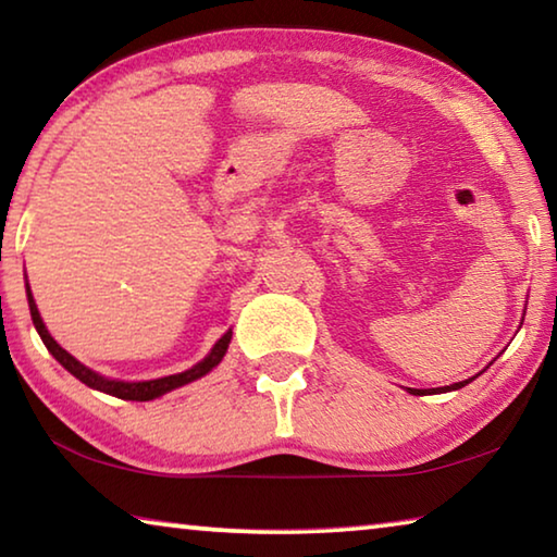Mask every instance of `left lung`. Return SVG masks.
Returning <instances> with one entry per match:
<instances>
[{
	"label": "left lung",
	"instance_id": "8db88e82",
	"mask_svg": "<svg viewBox=\"0 0 557 557\" xmlns=\"http://www.w3.org/2000/svg\"><path fill=\"white\" fill-rule=\"evenodd\" d=\"M474 379H476V375H474ZM474 379L461 381V383H451V385H447V388H442V391H457V388H465V385H467V383H471ZM410 393H412V395H425V391H414V388H410Z\"/></svg>",
	"mask_w": 557,
	"mask_h": 557
}]
</instances>
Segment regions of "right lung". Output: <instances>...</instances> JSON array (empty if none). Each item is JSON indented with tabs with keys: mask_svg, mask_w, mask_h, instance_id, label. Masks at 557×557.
<instances>
[{
	"mask_svg": "<svg viewBox=\"0 0 557 557\" xmlns=\"http://www.w3.org/2000/svg\"><path fill=\"white\" fill-rule=\"evenodd\" d=\"M26 292H29V289H26ZM29 309H32L34 326H36V332H39L41 342L46 344V348H49L55 361H59L65 371L73 373L81 383H86L88 388H96V391H102V393H108V395H115V398H122V400H152V398H159V395H164L169 391L178 388V385L201 379V375H206L211 369H215V366L221 363V358L225 356V351H228V344H231V336H233V332L228 329V332H225L219 338V342H215V346L211 348V354L206 356L203 361L196 363L194 369H188L184 373L166 375V379H157V381H139V383L108 381V379H102V375L86 369V366H83V363L75 361V358L69 351H63V348L53 342L51 334L46 332V326L41 322V314H39V309H36V301L32 297V292H29Z\"/></svg>",
	"mask_w": 557,
	"mask_h": 557,
	"instance_id": "obj_1",
	"label": "right lung"
}]
</instances>
